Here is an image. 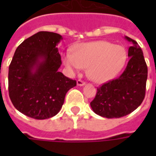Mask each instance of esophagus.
Wrapping results in <instances>:
<instances>
[{
  "instance_id": "34e87169",
  "label": "esophagus",
  "mask_w": 156,
  "mask_h": 156,
  "mask_svg": "<svg viewBox=\"0 0 156 156\" xmlns=\"http://www.w3.org/2000/svg\"><path fill=\"white\" fill-rule=\"evenodd\" d=\"M77 85L78 86H83V85H85V82L82 81L81 79H78L77 81Z\"/></svg>"
}]
</instances>
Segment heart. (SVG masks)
<instances>
[{"label": "heart", "instance_id": "1", "mask_svg": "<svg viewBox=\"0 0 156 156\" xmlns=\"http://www.w3.org/2000/svg\"><path fill=\"white\" fill-rule=\"evenodd\" d=\"M126 49L106 41L82 43L74 51L63 57L65 65L72 71L88 68V78L103 83L114 78L124 68L127 60Z\"/></svg>", "mask_w": 156, "mask_h": 156}]
</instances>
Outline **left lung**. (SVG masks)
I'll return each instance as SVG.
<instances>
[{
  "label": "left lung",
  "instance_id": "left-lung-1",
  "mask_svg": "<svg viewBox=\"0 0 156 156\" xmlns=\"http://www.w3.org/2000/svg\"><path fill=\"white\" fill-rule=\"evenodd\" d=\"M130 41L128 62L123 73L116 79L98 88L94 100L90 103L95 114L102 117L121 118L135 110L145 95L148 68L143 51L137 41L124 37Z\"/></svg>",
  "mask_w": 156,
  "mask_h": 156
}]
</instances>
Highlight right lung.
<instances>
[{
    "instance_id": "obj_1",
    "label": "right lung",
    "mask_w": 156,
    "mask_h": 156,
    "mask_svg": "<svg viewBox=\"0 0 156 156\" xmlns=\"http://www.w3.org/2000/svg\"><path fill=\"white\" fill-rule=\"evenodd\" d=\"M62 39L55 32H39L22 41L12 58L9 96L14 107L28 117L45 119L55 116L67 92L77 84L58 71L62 61L57 46Z\"/></svg>"
}]
</instances>
